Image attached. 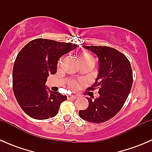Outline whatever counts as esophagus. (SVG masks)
Here are the masks:
<instances>
[{"label": "esophagus", "mask_w": 152, "mask_h": 152, "mask_svg": "<svg viewBox=\"0 0 152 152\" xmlns=\"http://www.w3.org/2000/svg\"><path fill=\"white\" fill-rule=\"evenodd\" d=\"M67 97V99H77V96H76V95H68Z\"/></svg>", "instance_id": "obj_1"}]
</instances>
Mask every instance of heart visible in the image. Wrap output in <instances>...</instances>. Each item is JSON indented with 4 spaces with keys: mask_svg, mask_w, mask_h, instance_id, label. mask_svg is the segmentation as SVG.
<instances>
[{
    "mask_svg": "<svg viewBox=\"0 0 152 152\" xmlns=\"http://www.w3.org/2000/svg\"><path fill=\"white\" fill-rule=\"evenodd\" d=\"M79 62H93V63L95 62L94 59H93V56H92L91 55L89 54V53H85V52L79 54ZM70 87H71V88L73 89L76 88V87H77V84H76L75 82H71V83H70Z\"/></svg>",
    "mask_w": 152,
    "mask_h": 152,
    "instance_id": "heart-1",
    "label": "heart"
}]
</instances>
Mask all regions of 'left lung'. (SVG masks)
<instances>
[{
    "label": "left lung",
    "instance_id": "1",
    "mask_svg": "<svg viewBox=\"0 0 152 152\" xmlns=\"http://www.w3.org/2000/svg\"><path fill=\"white\" fill-rule=\"evenodd\" d=\"M83 47L99 57V75L95 83L87 90L98 89L99 97L93 102L90 98H87L88 107L79 110V115L81 118L90 123H104L121 110L128 98L133 82L132 67L126 56L113 48Z\"/></svg>",
    "mask_w": 152,
    "mask_h": 152
}]
</instances>
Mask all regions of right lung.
<instances>
[{"mask_svg":"<svg viewBox=\"0 0 152 152\" xmlns=\"http://www.w3.org/2000/svg\"><path fill=\"white\" fill-rule=\"evenodd\" d=\"M73 43L38 38L29 42L18 53L12 72L13 92L17 102L31 118L45 120L59 112L67 96L45 87L50 74L56 73L62 55L76 48Z\"/></svg>","mask_w":152,"mask_h":152,"instance_id":"obj_1","label":"right lung"}]
</instances>
